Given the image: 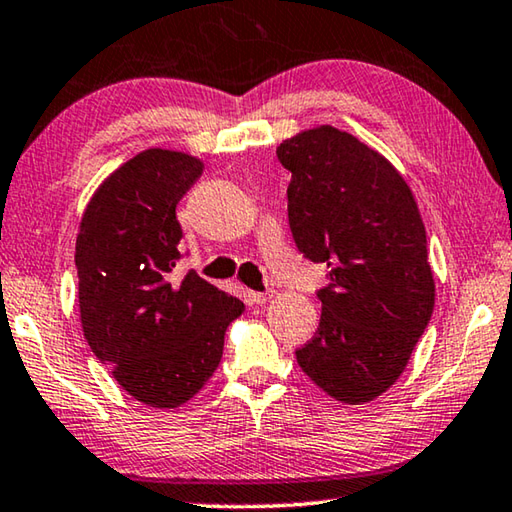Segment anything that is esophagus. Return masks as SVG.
I'll return each instance as SVG.
<instances>
[{"label": "esophagus", "mask_w": 512, "mask_h": 512, "mask_svg": "<svg viewBox=\"0 0 512 512\" xmlns=\"http://www.w3.org/2000/svg\"><path fill=\"white\" fill-rule=\"evenodd\" d=\"M248 298L253 305H264L271 298V294H266V291H248Z\"/></svg>", "instance_id": "obj_1"}]
</instances>
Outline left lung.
Masks as SVG:
<instances>
[{"label": "left lung", "mask_w": 512, "mask_h": 512, "mask_svg": "<svg viewBox=\"0 0 512 512\" xmlns=\"http://www.w3.org/2000/svg\"><path fill=\"white\" fill-rule=\"evenodd\" d=\"M289 227L328 266L321 321L296 360L332 399L358 405L396 383L431 321L435 282L417 202L389 161L323 125L280 143Z\"/></svg>", "instance_id": "1"}]
</instances>
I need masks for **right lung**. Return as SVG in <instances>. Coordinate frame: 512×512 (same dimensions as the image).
<instances>
[{
	"label": "right lung",
	"instance_id": "1",
	"mask_svg": "<svg viewBox=\"0 0 512 512\" xmlns=\"http://www.w3.org/2000/svg\"><path fill=\"white\" fill-rule=\"evenodd\" d=\"M202 173L184 152L145 150L109 175L77 234L79 312L88 346L120 387L152 408H177L212 378L243 303L184 257L177 202Z\"/></svg>",
	"mask_w": 512,
	"mask_h": 512
}]
</instances>
